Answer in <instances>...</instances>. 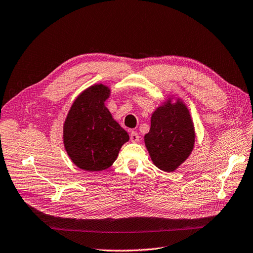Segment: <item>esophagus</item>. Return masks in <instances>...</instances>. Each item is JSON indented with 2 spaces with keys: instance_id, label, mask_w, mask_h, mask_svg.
Wrapping results in <instances>:
<instances>
[{
  "instance_id": "34e87169",
  "label": "esophagus",
  "mask_w": 253,
  "mask_h": 253,
  "mask_svg": "<svg viewBox=\"0 0 253 253\" xmlns=\"http://www.w3.org/2000/svg\"><path fill=\"white\" fill-rule=\"evenodd\" d=\"M130 140L132 142H137L139 140V134L136 132V131H131Z\"/></svg>"
}]
</instances>
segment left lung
Segmentation results:
<instances>
[{"mask_svg":"<svg viewBox=\"0 0 253 253\" xmlns=\"http://www.w3.org/2000/svg\"><path fill=\"white\" fill-rule=\"evenodd\" d=\"M195 140L194 127L187 106L169 99L153 113L145 144L155 166L173 171L188 158Z\"/></svg>","mask_w":253,"mask_h":253,"instance_id":"1","label":"left lung"}]
</instances>
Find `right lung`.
I'll return each mask as SVG.
<instances>
[{
	"mask_svg": "<svg viewBox=\"0 0 253 253\" xmlns=\"http://www.w3.org/2000/svg\"><path fill=\"white\" fill-rule=\"evenodd\" d=\"M106 85L94 84L73 102L64 123V146L76 167L87 171L108 169L129 135L104 105Z\"/></svg>",
	"mask_w": 253,
	"mask_h": 253,
	"instance_id": "1",
	"label": "right lung"
}]
</instances>
